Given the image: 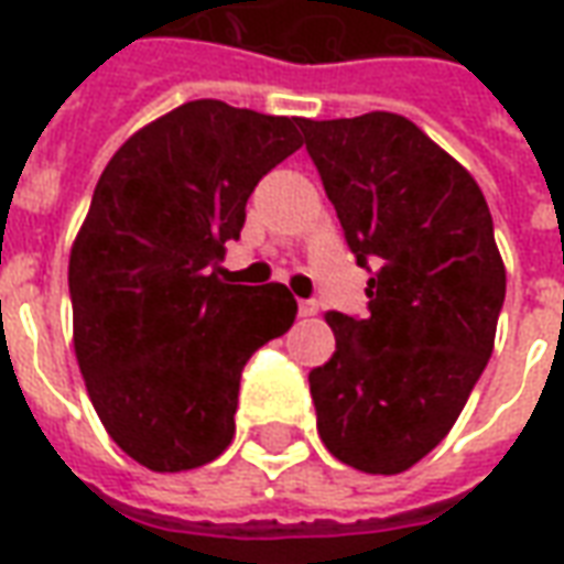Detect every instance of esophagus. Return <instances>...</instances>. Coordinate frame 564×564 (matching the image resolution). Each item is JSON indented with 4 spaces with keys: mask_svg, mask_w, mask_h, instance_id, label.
I'll return each instance as SVG.
<instances>
[{
    "mask_svg": "<svg viewBox=\"0 0 564 564\" xmlns=\"http://www.w3.org/2000/svg\"><path fill=\"white\" fill-rule=\"evenodd\" d=\"M317 311L319 305L314 302V299H302V302H299V317H314Z\"/></svg>",
    "mask_w": 564,
    "mask_h": 564,
    "instance_id": "obj_1",
    "label": "esophagus"
}]
</instances>
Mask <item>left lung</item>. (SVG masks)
I'll use <instances>...</instances> for the list:
<instances>
[{
  "mask_svg": "<svg viewBox=\"0 0 564 564\" xmlns=\"http://www.w3.org/2000/svg\"><path fill=\"white\" fill-rule=\"evenodd\" d=\"M368 278V317L326 314L335 354L307 375L335 459L399 474L444 441L492 356L505 265L474 177L408 117L299 120Z\"/></svg>",
  "mask_w": 564,
  "mask_h": 564,
  "instance_id": "left-lung-1",
  "label": "left lung"
}]
</instances>
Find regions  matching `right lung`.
<instances>
[{"label": "right lung", "mask_w": 564, "mask_h": 564, "mask_svg": "<svg viewBox=\"0 0 564 564\" xmlns=\"http://www.w3.org/2000/svg\"><path fill=\"white\" fill-rule=\"evenodd\" d=\"M299 117L196 99L105 165L68 257L75 354L96 414L150 471H189L232 444L247 359L293 326L283 283L223 278L250 193L302 148Z\"/></svg>", "instance_id": "obj_1"}]
</instances>
